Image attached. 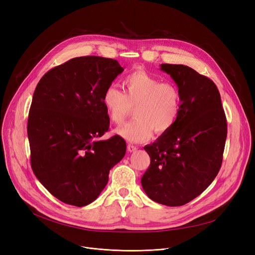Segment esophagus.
<instances>
[{"mask_svg": "<svg viewBox=\"0 0 255 255\" xmlns=\"http://www.w3.org/2000/svg\"><path fill=\"white\" fill-rule=\"evenodd\" d=\"M127 149H128V151L133 152V151H135L137 149V147L135 145H133V144H128L127 145Z\"/></svg>", "mask_w": 255, "mask_h": 255, "instance_id": "esophagus-1", "label": "esophagus"}]
</instances>
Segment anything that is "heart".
Segmentation results:
<instances>
[{
    "mask_svg": "<svg viewBox=\"0 0 255 255\" xmlns=\"http://www.w3.org/2000/svg\"><path fill=\"white\" fill-rule=\"evenodd\" d=\"M123 86L125 94L112 84L103 95V104L115 124L123 123L134 108L136 118L117 129L121 137L131 142H143L153 130L165 133L175 125L181 110V95L174 83L160 82L138 69L124 78Z\"/></svg>",
    "mask_w": 255,
    "mask_h": 255,
    "instance_id": "b5f03b06",
    "label": "heart"
}]
</instances>
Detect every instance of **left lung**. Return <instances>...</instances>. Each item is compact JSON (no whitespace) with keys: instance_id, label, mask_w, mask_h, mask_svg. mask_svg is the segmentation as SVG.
Here are the masks:
<instances>
[{"instance_id":"8db88e82","label":"left lung","mask_w":255,"mask_h":255,"mask_svg":"<svg viewBox=\"0 0 255 255\" xmlns=\"http://www.w3.org/2000/svg\"><path fill=\"white\" fill-rule=\"evenodd\" d=\"M176 82L181 110L175 125L144 146L150 165L141 178L147 196L180 206L200 195L218 175L227 138V119L218 87L184 65L161 64Z\"/></svg>"}]
</instances>
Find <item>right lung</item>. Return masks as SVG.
<instances>
[{
	"instance_id": "1",
	"label": "right lung",
	"mask_w": 255,
	"mask_h": 255,
	"mask_svg": "<svg viewBox=\"0 0 255 255\" xmlns=\"http://www.w3.org/2000/svg\"><path fill=\"white\" fill-rule=\"evenodd\" d=\"M123 70L113 59L78 57L51 69L36 85L27 122L31 168L64 203L96 200L126 153L119 135L100 140L110 126L104 91Z\"/></svg>"
}]
</instances>
